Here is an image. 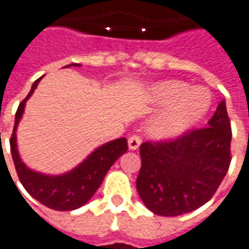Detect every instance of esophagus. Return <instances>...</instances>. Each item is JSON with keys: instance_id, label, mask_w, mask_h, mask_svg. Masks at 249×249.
I'll list each match as a JSON object with an SVG mask.
<instances>
[{"instance_id": "34e87169", "label": "esophagus", "mask_w": 249, "mask_h": 249, "mask_svg": "<svg viewBox=\"0 0 249 249\" xmlns=\"http://www.w3.org/2000/svg\"><path fill=\"white\" fill-rule=\"evenodd\" d=\"M142 143V136L139 133H133L132 136H129V139H128V146H129V149L131 150H136L139 146H141Z\"/></svg>"}]
</instances>
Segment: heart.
<instances>
[{"label":"heart","mask_w":249,"mask_h":249,"mask_svg":"<svg viewBox=\"0 0 249 249\" xmlns=\"http://www.w3.org/2000/svg\"><path fill=\"white\" fill-rule=\"evenodd\" d=\"M153 99L161 105H171L150 124L156 138H172L205 116L211 106L210 93L204 88H190L182 81H167L157 85Z\"/></svg>","instance_id":"1"}]
</instances>
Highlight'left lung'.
Instances as JSON below:
<instances>
[{
	"instance_id": "obj_1",
	"label": "left lung",
	"mask_w": 249,
	"mask_h": 249,
	"mask_svg": "<svg viewBox=\"0 0 249 249\" xmlns=\"http://www.w3.org/2000/svg\"><path fill=\"white\" fill-rule=\"evenodd\" d=\"M230 143L231 125L225 100L208 126L143 142L136 189L144 205L156 215L178 216L210 201L230 167Z\"/></svg>"
}]
</instances>
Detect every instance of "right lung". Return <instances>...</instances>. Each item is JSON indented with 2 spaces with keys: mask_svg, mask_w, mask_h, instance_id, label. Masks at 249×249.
Segmentation results:
<instances>
[{
  "mask_svg": "<svg viewBox=\"0 0 249 249\" xmlns=\"http://www.w3.org/2000/svg\"><path fill=\"white\" fill-rule=\"evenodd\" d=\"M78 66V65H75ZM41 78L33 84L31 90L26 99H23L15 114V126L11 136V153L13 164L22 182L23 187L27 193L33 196L37 201L45 207L55 211H71L80 208L102 184L105 176L110 167L116 162V160L128 150V142L125 138L108 142L93 151L88 159L78 167L62 176H47L31 171L22 162L19 153L16 149V126L22 118L24 103L30 98L31 93L37 88V84Z\"/></svg>",
  "mask_w": 249,
  "mask_h": 249,
  "instance_id": "1",
  "label": "right lung"
}]
</instances>
